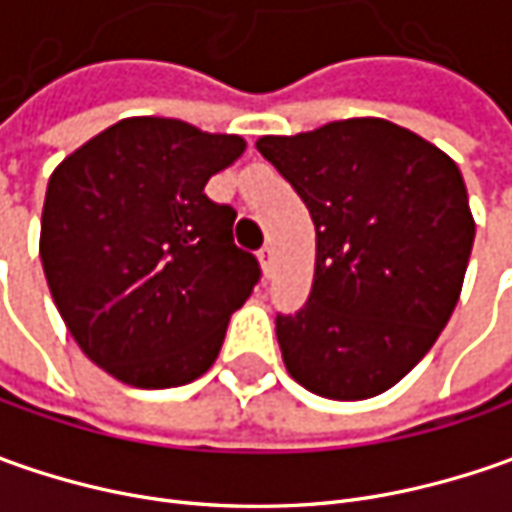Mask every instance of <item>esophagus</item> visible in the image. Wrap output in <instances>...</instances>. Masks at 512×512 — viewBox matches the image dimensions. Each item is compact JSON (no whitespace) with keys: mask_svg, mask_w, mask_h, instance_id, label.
Listing matches in <instances>:
<instances>
[{"mask_svg":"<svg viewBox=\"0 0 512 512\" xmlns=\"http://www.w3.org/2000/svg\"><path fill=\"white\" fill-rule=\"evenodd\" d=\"M273 256H276V253H273V245H265L259 250V262H262V270H265V273L273 270Z\"/></svg>","mask_w":512,"mask_h":512,"instance_id":"1","label":"esophagus"}]
</instances>
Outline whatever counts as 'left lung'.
Wrapping results in <instances>:
<instances>
[{"label": "left lung", "mask_w": 512, "mask_h": 512, "mask_svg": "<svg viewBox=\"0 0 512 512\" xmlns=\"http://www.w3.org/2000/svg\"><path fill=\"white\" fill-rule=\"evenodd\" d=\"M316 225L307 305L276 316L287 373L316 396H379L422 362L462 293L476 222L456 162L387 119L262 136Z\"/></svg>", "instance_id": "1"}]
</instances>
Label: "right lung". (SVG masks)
<instances>
[{"instance_id": "1", "label": "right lung", "mask_w": 512, "mask_h": 512, "mask_svg": "<svg viewBox=\"0 0 512 512\" xmlns=\"http://www.w3.org/2000/svg\"><path fill=\"white\" fill-rule=\"evenodd\" d=\"M242 153V136L133 116L50 173L39 236L50 296L113 379L179 387L216 362L259 282L256 256L233 245L236 210L205 193Z\"/></svg>"}]
</instances>
